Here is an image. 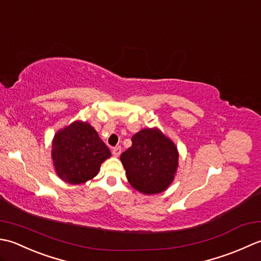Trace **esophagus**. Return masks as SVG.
<instances>
[{
	"mask_svg": "<svg viewBox=\"0 0 261 261\" xmlns=\"http://www.w3.org/2000/svg\"><path fill=\"white\" fill-rule=\"evenodd\" d=\"M121 153V147L120 146H116L113 148V154L115 156H119Z\"/></svg>",
	"mask_w": 261,
	"mask_h": 261,
	"instance_id": "1",
	"label": "esophagus"
}]
</instances>
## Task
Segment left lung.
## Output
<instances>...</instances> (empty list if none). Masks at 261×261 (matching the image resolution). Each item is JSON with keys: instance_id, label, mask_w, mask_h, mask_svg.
<instances>
[{"instance_id": "1", "label": "left lung", "mask_w": 261, "mask_h": 261, "mask_svg": "<svg viewBox=\"0 0 261 261\" xmlns=\"http://www.w3.org/2000/svg\"><path fill=\"white\" fill-rule=\"evenodd\" d=\"M178 151L159 129H143L132 137V146L120 160L129 184L145 195L159 194L172 182Z\"/></svg>"}]
</instances>
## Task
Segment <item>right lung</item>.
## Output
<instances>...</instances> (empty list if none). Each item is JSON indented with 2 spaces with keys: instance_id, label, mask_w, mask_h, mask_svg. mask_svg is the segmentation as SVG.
Segmentation results:
<instances>
[{
  "instance_id": "add662e5",
  "label": "right lung",
  "mask_w": 261,
  "mask_h": 261,
  "mask_svg": "<svg viewBox=\"0 0 261 261\" xmlns=\"http://www.w3.org/2000/svg\"><path fill=\"white\" fill-rule=\"evenodd\" d=\"M51 155L60 178L75 185L95 177L111 153L91 125L75 121L55 135Z\"/></svg>"
}]
</instances>
